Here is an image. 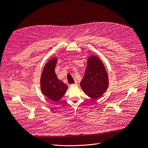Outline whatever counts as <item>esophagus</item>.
<instances>
[{
    "label": "esophagus",
    "mask_w": 148,
    "mask_h": 148,
    "mask_svg": "<svg viewBox=\"0 0 148 148\" xmlns=\"http://www.w3.org/2000/svg\"><path fill=\"white\" fill-rule=\"evenodd\" d=\"M76 86H77V82H75L74 84H71V85H70V87H76Z\"/></svg>",
    "instance_id": "34e87169"
}]
</instances>
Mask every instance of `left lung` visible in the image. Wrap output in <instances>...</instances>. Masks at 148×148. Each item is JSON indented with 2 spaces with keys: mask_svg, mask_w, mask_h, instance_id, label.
<instances>
[{
  "mask_svg": "<svg viewBox=\"0 0 148 148\" xmlns=\"http://www.w3.org/2000/svg\"><path fill=\"white\" fill-rule=\"evenodd\" d=\"M80 86L84 93L92 99L99 98L108 89L109 79L107 70L102 61L97 56L88 57Z\"/></svg>",
  "mask_w": 148,
  "mask_h": 148,
  "instance_id": "1",
  "label": "left lung"
}]
</instances>
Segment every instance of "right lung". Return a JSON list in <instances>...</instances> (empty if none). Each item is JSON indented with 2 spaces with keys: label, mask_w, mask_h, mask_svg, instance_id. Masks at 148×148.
I'll return each mask as SVG.
<instances>
[{
  "label": "right lung",
  "mask_w": 148,
  "mask_h": 148,
  "mask_svg": "<svg viewBox=\"0 0 148 148\" xmlns=\"http://www.w3.org/2000/svg\"><path fill=\"white\" fill-rule=\"evenodd\" d=\"M57 61L56 57L48 61L40 78V88L42 93L56 102L62 98L68 88L67 85L58 79L55 73Z\"/></svg>",
  "instance_id": "add662e5"
}]
</instances>
